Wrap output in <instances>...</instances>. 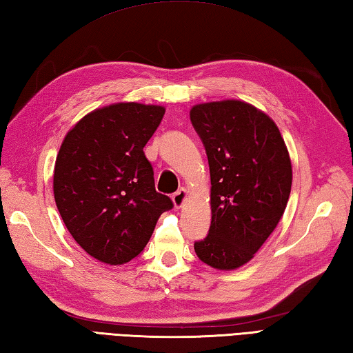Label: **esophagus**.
Here are the masks:
<instances>
[{
  "label": "esophagus",
  "instance_id": "esophagus-1",
  "mask_svg": "<svg viewBox=\"0 0 353 353\" xmlns=\"http://www.w3.org/2000/svg\"><path fill=\"white\" fill-rule=\"evenodd\" d=\"M186 197H188V192H186L185 188H181L179 191H176L174 194H172V203H174L176 208H182V205L185 203Z\"/></svg>",
  "mask_w": 353,
  "mask_h": 353
}]
</instances>
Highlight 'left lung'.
<instances>
[{
	"label": "left lung",
	"instance_id": "left-lung-1",
	"mask_svg": "<svg viewBox=\"0 0 353 353\" xmlns=\"http://www.w3.org/2000/svg\"><path fill=\"white\" fill-rule=\"evenodd\" d=\"M192 127L211 176V226L197 257L220 271L248 263L286 210L292 165L275 122L243 101L194 105Z\"/></svg>",
	"mask_w": 353,
	"mask_h": 353
}]
</instances>
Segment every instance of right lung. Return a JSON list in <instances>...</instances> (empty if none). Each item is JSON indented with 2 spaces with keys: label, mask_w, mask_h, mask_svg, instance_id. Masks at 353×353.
<instances>
[{
  "label": "right lung",
  "mask_w": 353,
  "mask_h": 353,
  "mask_svg": "<svg viewBox=\"0 0 353 353\" xmlns=\"http://www.w3.org/2000/svg\"><path fill=\"white\" fill-rule=\"evenodd\" d=\"M165 114L161 105L119 102L88 113L62 141L53 194L68 232L107 265H123L147 246L172 208L154 188L143 147Z\"/></svg>",
  "instance_id": "add662e5"
}]
</instances>
